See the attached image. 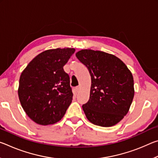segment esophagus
I'll return each instance as SVG.
<instances>
[{
  "mask_svg": "<svg viewBox=\"0 0 158 158\" xmlns=\"http://www.w3.org/2000/svg\"><path fill=\"white\" fill-rule=\"evenodd\" d=\"M79 90H80V87H79V86L75 88V91H76L77 93H79Z\"/></svg>",
  "mask_w": 158,
  "mask_h": 158,
  "instance_id": "obj_1",
  "label": "esophagus"
}]
</instances>
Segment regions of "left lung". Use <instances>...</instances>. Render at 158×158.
Instances as JSON below:
<instances>
[{
  "instance_id": "8db88e82",
  "label": "left lung",
  "mask_w": 158,
  "mask_h": 158,
  "mask_svg": "<svg viewBox=\"0 0 158 158\" xmlns=\"http://www.w3.org/2000/svg\"><path fill=\"white\" fill-rule=\"evenodd\" d=\"M91 77L90 98L82 106L87 119L93 124L111 127L129 111L135 89L132 74L123 61L113 54L82 49L76 53Z\"/></svg>"
}]
</instances>
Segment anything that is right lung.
<instances>
[{
	"mask_svg": "<svg viewBox=\"0 0 158 158\" xmlns=\"http://www.w3.org/2000/svg\"><path fill=\"white\" fill-rule=\"evenodd\" d=\"M74 52V48L46 50L21 73L19 98L26 114L37 124L56 123L70 105L73 93L63 66Z\"/></svg>",
	"mask_w": 158,
	"mask_h": 158,
	"instance_id": "add662e5",
	"label": "right lung"
}]
</instances>
